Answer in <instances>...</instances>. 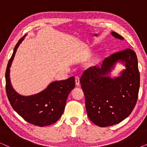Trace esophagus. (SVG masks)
<instances>
[{
    "mask_svg": "<svg viewBox=\"0 0 147 147\" xmlns=\"http://www.w3.org/2000/svg\"><path fill=\"white\" fill-rule=\"evenodd\" d=\"M75 80H76V84L77 86L80 85V78L78 76H76L75 78Z\"/></svg>",
    "mask_w": 147,
    "mask_h": 147,
    "instance_id": "obj_1",
    "label": "esophagus"
}]
</instances>
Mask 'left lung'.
I'll use <instances>...</instances> for the list:
<instances>
[{
    "mask_svg": "<svg viewBox=\"0 0 147 147\" xmlns=\"http://www.w3.org/2000/svg\"><path fill=\"white\" fill-rule=\"evenodd\" d=\"M112 35L124 39L116 32ZM118 61L126 69L119 77L112 79L106 75ZM80 82L90 120L100 127L118 124L131 114L137 102L140 73L135 52L127 48L112 53L104 60L101 67L94 66L85 70Z\"/></svg>",
    "mask_w": 147,
    "mask_h": 147,
    "instance_id": "8db88e82",
    "label": "left lung"
}]
</instances>
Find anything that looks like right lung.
Listing matches in <instances>:
<instances>
[{
  "instance_id": "add662e5",
  "label": "right lung",
  "mask_w": 147,
  "mask_h": 147,
  "mask_svg": "<svg viewBox=\"0 0 147 147\" xmlns=\"http://www.w3.org/2000/svg\"><path fill=\"white\" fill-rule=\"evenodd\" d=\"M25 37L18 41L8 63L5 73L6 92L11 106L24 120L43 127L55 123L63 114L67 96L75 88V78L72 76L67 80L52 82L43 91L33 96L17 94L11 86L10 67L17 48Z\"/></svg>"
}]
</instances>
